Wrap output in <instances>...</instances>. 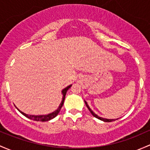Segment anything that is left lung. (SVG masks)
I'll use <instances>...</instances> for the list:
<instances>
[{
  "instance_id": "left-lung-1",
  "label": "left lung",
  "mask_w": 150,
  "mask_h": 150,
  "mask_svg": "<svg viewBox=\"0 0 150 150\" xmlns=\"http://www.w3.org/2000/svg\"><path fill=\"white\" fill-rule=\"evenodd\" d=\"M85 103H86V106H87V108H88V110H89L90 111V112L91 113V114L93 115V116H94V117H96V118H97V119H100V120H101V121H105V122H111V121H116V119H103V118H102V117H100V116H97V115L95 113L93 112V111H92V110L91 109V108H90V107L88 106V103H87V102L86 101V100H85Z\"/></svg>"
}]
</instances>
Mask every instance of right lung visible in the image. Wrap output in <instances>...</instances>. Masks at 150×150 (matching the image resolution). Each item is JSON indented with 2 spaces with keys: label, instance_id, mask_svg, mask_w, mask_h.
I'll list each match as a JSON object with an SVG mask.
<instances>
[{
  "label": "right lung",
  "instance_id": "right-lung-1",
  "mask_svg": "<svg viewBox=\"0 0 150 150\" xmlns=\"http://www.w3.org/2000/svg\"><path fill=\"white\" fill-rule=\"evenodd\" d=\"M71 86H72V85H70V86H67V88H64V90L62 91V95H63V97H62V102H61L60 105H59V106L58 107L57 109L56 110V111H54V112L50 113V114H47V115H40V116H33V115H28V114H26V113H24L23 112H22V111H19V110L17 108V109L18 110V111L21 112L22 114L23 115V116H25L26 117H27L28 119H31V120H34V121H50L51 120V119H54L55 116H57V115L58 114L59 112V111H60L61 108L62 107L63 105V103H64V98H65V95L66 93H67V90L70 88Z\"/></svg>",
  "mask_w": 150,
  "mask_h": 150
}]
</instances>
